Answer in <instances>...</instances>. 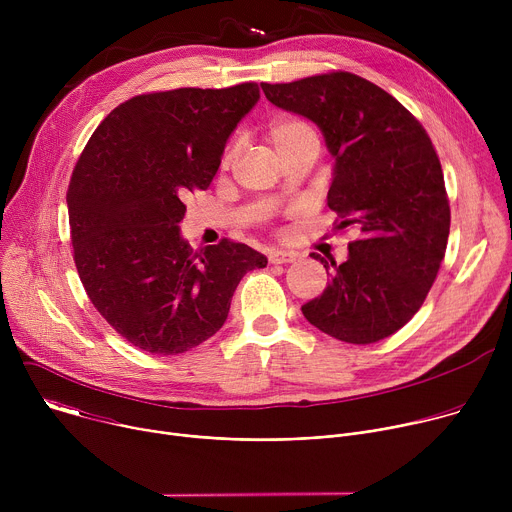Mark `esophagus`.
Instances as JSON below:
<instances>
[{"label":"esophagus","mask_w":512,"mask_h":512,"mask_svg":"<svg viewBox=\"0 0 512 512\" xmlns=\"http://www.w3.org/2000/svg\"><path fill=\"white\" fill-rule=\"evenodd\" d=\"M269 263L273 265H279V263H294L298 259V253L294 251H271L269 253Z\"/></svg>","instance_id":"obj_1"}]
</instances>
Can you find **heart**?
Returning <instances> with one entry per match:
<instances>
[{
  "mask_svg": "<svg viewBox=\"0 0 512 512\" xmlns=\"http://www.w3.org/2000/svg\"><path fill=\"white\" fill-rule=\"evenodd\" d=\"M269 137L275 143V148L279 150V154H287L289 150L298 148V145L306 143V141H318V133L316 129L302 117H279L269 125ZM241 150V139H235L229 150L223 158V164L229 166L237 154Z\"/></svg>",
  "mask_w": 512,
  "mask_h": 512,
  "instance_id": "b5f03b06",
  "label": "heart"
}]
</instances>
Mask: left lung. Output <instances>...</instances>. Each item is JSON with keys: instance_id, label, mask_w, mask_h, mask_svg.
<instances>
[{"instance_id": "1", "label": "left lung", "mask_w": 512, "mask_h": 512, "mask_svg": "<svg viewBox=\"0 0 512 512\" xmlns=\"http://www.w3.org/2000/svg\"><path fill=\"white\" fill-rule=\"evenodd\" d=\"M261 89L275 107L322 129L334 156L328 206L336 229L358 231L340 265L312 253L330 281L302 306L306 320L350 344L395 334L423 306L450 235L444 172L427 131L393 95L352 72Z\"/></svg>"}]
</instances>
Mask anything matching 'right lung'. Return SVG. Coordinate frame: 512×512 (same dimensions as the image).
<instances>
[{"mask_svg":"<svg viewBox=\"0 0 512 512\" xmlns=\"http://www.w3.org/2000/svg\"><path fill=\"white\" fill-rule=\"evenodd\" d=\"M259 101L257 83L137 95L95 129L72 170V257L97 312L129 344L186 352L223 328L241 277L267 265L221 239L192 253L184 200L206 190L225 143Z\"/></svg>","mask_w":512,"mask_h":512,"instance_id":"add662e5","label":"right lung"}]
</instances>
